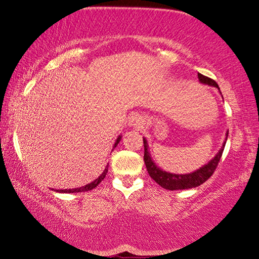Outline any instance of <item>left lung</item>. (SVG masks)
Wrapping results in <instances>:
<instances>
[{"label": "left lung", "mask_w": 259, "mask_h": 259, "mask_svg": "<svg viewBox=\"0 0 259 259\" xmlns=\"http://www.w3.org/2000/svg\"><path fill=\"white\" fill-rule=\"evenodd\" d=\"M198 79H200L201 83L208 84L210 86H215V88L220 89L216 81L207 76H203V74L198 73ZM227 138H228V134H227ZM224 146H226V141H224L223 147L220 149L219 153H217V155L213 157L210 162L205 164V166L201 167L200 169L195 170L194 173L179 175V174H170L168 173V171L161 170L159 167L155 166V163L153 162L151 156H149L147 141H146V139H144V147H145L144 161H145L146 168H147L149 176L154 180L157 185L162 187V188L168 189V190H181V189L195 188V187L201 186L202 183H204L213 174L217 164L220 162L221 156H222Z\"/></svg>", "instance_id": "obj_1"}]
</instances>
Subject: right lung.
<instances>
[{
	"mask_svg": "<svg viewBox=\"0 0 259 259\" xmlns=\"http://www.w3.org/2000/svg\"><path fill=\"white\" fill-rule=\"evenodd\" d=\"M120 139H121L120 137H119V138L117 139V142H115V144H114V147L119 144V141H120ZM107 168H108V166H106V168H105V170H104V173H103L102 175H100L98 179H96L95 181L91 182V183H89V185H86V186H84V187H80V188H76V189H65V190H57V192H59V193H81V192H89V190H92L93 188H96V187L98 186L99 183L103 181L105 176H106V174H107Z\"/></svg>",
	"mask_w": 259,
	"mask_h": 259,
	"instance_id": "add662e5",
	"label": "right lung"
}]
</instances>
